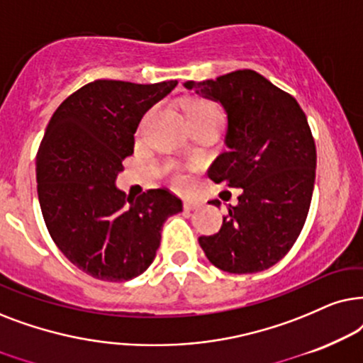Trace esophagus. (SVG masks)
I'll return each mask as SVG.
<instances>
[{"mask_svg":"<svg viewBox=\"0 0 363 363\" xmlns=\"http://www.w3.org/2000/svg\"><path fill=\"white\" fill-rule=\"evenodd\" d=\"M201 206H202V202L197 201V199H186V201H184V209H186V211L199 209Z\"/></svg>","mask_w":363,"mask_h":363,"instance_id":"1","label":"esophagus"}]
</instances>
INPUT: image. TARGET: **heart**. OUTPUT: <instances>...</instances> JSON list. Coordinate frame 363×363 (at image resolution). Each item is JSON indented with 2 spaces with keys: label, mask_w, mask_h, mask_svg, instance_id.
Masks as SVG:
<instances>
[{
  "label": "heart",
  "mask_w": 363,
  "mask_h": 363,
  "mask_svg": "<svg viewBox=\"0 0 363 363\" xmlns=\"http://www.w3.org/2000/svg\"><path fill=\"white\" fill-rule=\"evenodd\" d=\"M187 114H189L191 124L197 123H224V113H222V108L214 101L211 99H196L187 106ZM169 171H171V179L174 184L182 186L186 184V179L179 172V169L171 164L169 166Z\"/></svg>",
  "instance_id": "1"
}]
</instances>
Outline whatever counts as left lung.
Here are the masks:
<instances>
[{
    "label": "left lung",
    "instance_id": "1",
    "mask_svg": "<svg viewBox=\"0 0 363 363\" xmlns=\"http://www.w3.org/2000/svg\"><path fill=\"white\" fill-rule=\"evenodd\" d=\"M186 88L224 106L229 149L207 176L242 189L220 230L201 235L199 245L224 272L272 267L296 244L312 201L317 151L306 113L294 96L252 69L189 81Z\"/></svg>",
    "mask_w": 363,
    "mask_h": 363
}]
</instances>
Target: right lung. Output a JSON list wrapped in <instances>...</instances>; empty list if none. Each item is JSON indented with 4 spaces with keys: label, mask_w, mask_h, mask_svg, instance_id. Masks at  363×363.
Returning a JSON list of instances; mask_svg holds the SVG:
<instances>
[{
    "label": "right lung",
    "mask_w": 363,
    "mask_h": 363,
    "mask_svg": "<svg viewBox=\"0 0 363 363\" xmlns=\"http://www.w3.org/2000/svg\"><path fill=\"white\" fill-rule=\"evenodd\" d=\"M176 86L96 79L50 119L36 156L41 212L61 252L91 277L123 282L143 274L156 257L164 220L182 211L167 189L129 199L114 186L144 113Z\"/></svg>",
    "instance_id": "right-lung-1"
}]
</instances>
